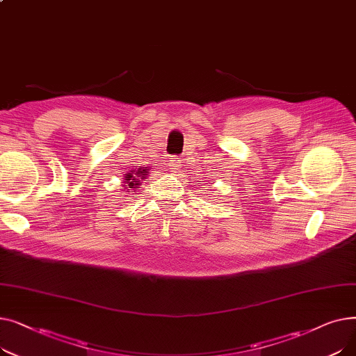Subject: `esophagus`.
<instances>
[{
	"mask_svg": "<svg viewBox=\"0 0 356 356\" xmlns=\"http://www.w3.org/2000/svg\"><path fill=\"white\" fill-rule=\"evenodd\" d=\"M181 167V160L177 157H173L170 160V168L173 170V173H179V168Z\"/></svg>",
	"mask_w": 356,
	"mask_h": 356,
	"instance_id": "obj_1",
	"label": "esophagus"
}]
</instances>
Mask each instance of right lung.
<instances>
[{
  "mask_svg": "<svg viewBox=\"0 0 356 356\" xmlns=\"http://www.w3.org/2000/svg\"><path fill=\"white\" fill-rule=\"evenodd\" d=\"M148 168H144V167H140L138 170H133L131 173H128L125 177H124V188L127 191H137L138 186H140V180L145 179L148 176L149 172H147Z\"/></svg>",
  "mask_w": 356,
  "mask_h": 356,
  "instance_id": "obj_1",
  "label": "right lung"
}]
</instances>
